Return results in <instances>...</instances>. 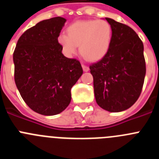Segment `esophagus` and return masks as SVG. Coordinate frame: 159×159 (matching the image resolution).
Listing matches in <instances>:
<instances>
[{"label":"esophagus","instance_id":"1","mask_svg":"<svg viewBox=\"0 0 159 159\" xmlns=\"http://www.w3.org/2000/svg\"><path fill=\"white\" fill-rule=\"evenodd\" d=\"M82 67H83V70H84V71H89V67H88L87 65L82 64Z\"/></svg>","mask_w":159,"mask_h":159}]
</instances>
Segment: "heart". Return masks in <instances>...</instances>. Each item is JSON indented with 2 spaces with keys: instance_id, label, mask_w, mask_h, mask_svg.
<instances>
[{
  "instance_id": "heart-1",
  "label": "heart",
  "mask_w": 159,
  "mask_h": 159,
  "mask_svg": "<svg viewBox=\"0 0 159 159\" xmlns=\"http://www.w3.org/2000/svg\"><path fill=\"white\" fill-rule=\"evenodd\" d=\"M67 35L61 33L58 42L67 57L80 52L88 60H99L104 57L110 47L112 37L111 26L104 20H78L67 28Z\"/></svg>"
}]
</instances>
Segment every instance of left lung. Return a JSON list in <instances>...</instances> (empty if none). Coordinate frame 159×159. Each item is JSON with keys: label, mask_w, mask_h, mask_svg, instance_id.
<instances>
[{"label": "left lung", "mask_w": 159, "mask_h": 159, "mask_svg": "<svg viewBox=\"0 0 159 159\" xmlns=\"http://www.w3.org/2000/svg\"><path fill=\"white\" fill-rule=\"evenodd\" d=\"M112 29L108 52L90 66L97 104L110 112L127 110L139 99L146 75L143 43L131 28L106 17Z\"/></svg>", "instance_id": "1"}]
</instances>
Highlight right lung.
Wrapping results in <instances>:
<instances>
[{"label": "right lung", "instance_id": "add662e5", "mask_svg": "<svg viewBox=\"0 0 159 159\" xmlns=\"http://www.w3.org/2000/svg\"><path fill=\"white\" fill-rule=\"evenodd\" d=\"M65 22L60 16L39 22L21 35L13 52L16 88L26 104L43 116L65 110L83 74L80 61L64 57L58 42Z\"/></svg>", "mask_w": 159, "mask_h": 159}]
</instances>
